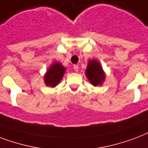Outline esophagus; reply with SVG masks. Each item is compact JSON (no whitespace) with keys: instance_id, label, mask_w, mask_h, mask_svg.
<instances>
[{"instance_id":"esophagus-1","label":"esophagus","mask_w":148,"mask_h":148,"mask_svg":"<svg viewBox=\"0 0 148 148\" xmlns=\"http://www.w3.org/2000/svg\"><path fill=\"white\" fill-rule=\"evenodd\" d=\"M73 69H74V70H75V72H78V70H79V66L75 65V66H73Z\"/></svg>"}]
</instances>
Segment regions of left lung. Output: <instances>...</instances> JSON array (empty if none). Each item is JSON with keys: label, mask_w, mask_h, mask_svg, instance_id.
Masks as SVG:
<instances>
[{"label": "left lung", "mask_w": 148, "mask_h": 148, "mask_svg": "<svg viewBox=\"0 0 148 148\" xmlns=\"http://www.w3.org/2000/svg\"><path fill=\"white\" fill-rule=\"evenodd\" d=\"M86 75L94 86H101L105 80L106 75L99 62L92 59L90 60L87 65Z\"/></svg>", "instance_id": "1"}]
</instances>
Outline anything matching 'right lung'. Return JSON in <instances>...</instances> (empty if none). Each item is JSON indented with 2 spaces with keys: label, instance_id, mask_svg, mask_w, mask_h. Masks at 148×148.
Returning <instances> with one entry per match:
<instances>
[{
  "label": "right lung",
  "instance_id": "add662e5",
  "mask_svg": "<svg viewBox=\"0 0 148 148\" xmlns=\"http://www.w3.org/2000/svg\"><path fill=\"white\" fill-rule=\"evenodd\" d=\"M66 69L59 62H55L50 66L44 76L45 83L50 87H55L63 77Z\"/></svg>",
  "mask_w": 148,
  "mask_h": 148
}]
</instances>
